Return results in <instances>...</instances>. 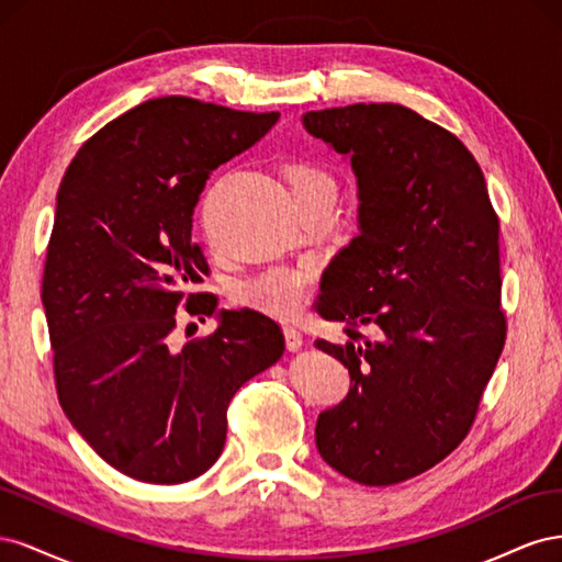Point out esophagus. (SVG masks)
Masks as SVG:
<instances>
[{
  "mask_svg": "<svg viewBox=\"0 0 562 562\" xmlns=\"http://www.w3.org/2000/svg\"><path fill=\"white\" fill-rule=\"evenodd\" d=\"M283 335H285V347L291 351H297L302 347V333L295 326H283Z\"/></svg>",
  "mask_w": 562,
  "mask_h": 562,
  "instance_id": "34e87169",
  "label": "esophagus"
}]
</instances>
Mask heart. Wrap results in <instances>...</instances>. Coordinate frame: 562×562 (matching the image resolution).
<instances>
[{
	"instance_id": "1",
	"label": "heart",
	"mask_w": 562,
	"mask_h": 562,
	"mask_svg": "<svg viewBox=\"0 0 562 562\" xmlns=\"http://www.w3.org/2000/svg\"><path fill=\"white\" fill-rule=\"evenodd\" d=\"M283 180L300 211L321 199H335V180L314 161H291L283 168ZM312 285L310 267H271L236 288V300L271 316L295 318L307 307Z\"/></svg>"
}]
</instances>
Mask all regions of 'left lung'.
<instances>
[{
    "instance_id": "left-lung-1",
    "label": "left lung",
    "mask_w": 562,
    "mask_h": 562,
    "mask_svg": "<svg viewBox=\"0 0 562 562\" xmlns=\"http://www.w3.org/2000/svg\"><path fill=\"white\" fill-rule=\"evenodd\" d=\"M302 122L349 155L361 199V234L314 302L349 337L314 347L351 375L347 398L318 415L316 448L356 483L394 485L462 443L502 356L499 217L467 145L413 110L356 103Z\"/></svg>"
}]
</instances>
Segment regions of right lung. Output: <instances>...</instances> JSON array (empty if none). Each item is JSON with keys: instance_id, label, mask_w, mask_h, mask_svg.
<instances>
[{"instance_id": "1", "label": "right lung", "mask_w": 562, "mask_h": 562, "mask_svg": "<svg viewBox=\"0 0 562 562\" xmlns=\"http://www.w3.org/2000/svg\"><path fill=\"white\" fill-rule=\"evenodd\" d=\"M166 95L112 119L79 147L58 190L42 302L58 401L110 467L176 485L209 471L227 440V407L244 382L274 366L285 339L255 310L190 314L217 328L173 347L176 310L211 274L192 215L220 164L279 122Z\"/></svg>"}]
</instances>
